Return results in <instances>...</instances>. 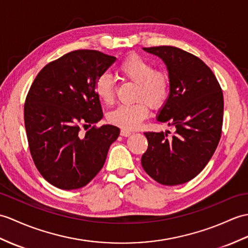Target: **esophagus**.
Listing matches in <instances>:
<instances>
[{
    "instance_id": "esophagus-1",
    "label": "esophagus",
    "mask_w": 248,
    "mask_h": 248,
    "mask_svg": "<svg viewBox=\"0 0 248 248\" xmlns=\"http://www.w3.org/2000/svg\"><path fill=\"white\" fill-rule=\"evenodd\" d=\"M132 134V132L129 130H125V129H122L120 131V135L122 136H130Z\"/></svg>"
}]
</instances>
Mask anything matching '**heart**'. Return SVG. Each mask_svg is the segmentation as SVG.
Masks as SVG:
<instances>
[{
	"label": "heart",
	"mask_w": 248,
	"mask_h": 248,
	"mask_svg": "<svg viewBox=\"0 0 248 248\" xmlns=\"http://www.w3.org/2000/svg\"><path fill=\"white\" fill-rule=\"evenodd\" d=\"M124 79L136 84L132 105L120 106L108 114V122L125 130L136 129L148 117L149 106L157 108L168 99L170 93L169 75L162 70H154L153 65L140 56L131 55L117 68ZM95 91L105 105H112L115 97L114 82L108 74L98 77Z\"/></svg>",
	"instance_id": "b5f03b06"
}]
</instances>
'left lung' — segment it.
<instances>
[{"label": "left lung", "mask_w": 248, "mask_h": 248, "mask_svg": "<svg viewBox=\"0 0 248 248\" xmlns=\"http://www.w3.org/2000/svg\"><path fill=\"white\" fill-rule=\"evenodd\" d=\"M167 65L170 93L157 120L175 128L146 132L148 149L141 156L143 170L167 186L187 183L208 164L220 141L224 100L220 84L205 63L174 46L143 47Z\"/></svg>", "instance_id": "8db88e82"}]
</instances>
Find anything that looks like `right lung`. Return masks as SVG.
<instances>
[{
    "instance_id": "right-lung-1",
    "label": "right lung",
    "mask_w": 248,
    "mask_h": 248,
    "mask_svg": "<svg viewBox=\"0 0 248 248\" xmlns=\"http://www.w3.org/2000/svg\"><path fill=\"white\" fill-rule=\"evenodd\" d=\"M116 60L98 50L79 49L49 62L37 75L24 105V123L33 163L51 185L84 187L105 165L120 130L112 124L81 126L102 118L95 84Z\"/></svg>"
}]
</instances>
